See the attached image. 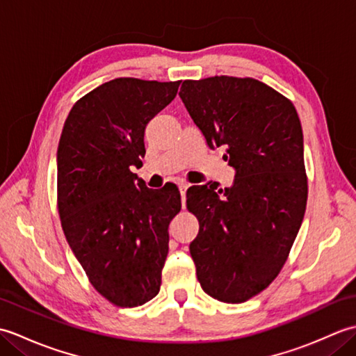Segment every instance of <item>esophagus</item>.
<instances>
[{
	"mask_svg": "<svg viewBox=\"0 0 356 356\" xmlns=\"http://www.w3.org/2000/svg\"><path fill=\"white\" fill-rule=\"evenodd\" d=\"M188 185L186 184H180L179 185V191H180V197H182V205H185V195H186Z\"/></svg>",
	"mask_w": 356,
	"mask_h": 356,
	"instance_id": "34e87169",
	"label": "esophagus"
}]
</instances>
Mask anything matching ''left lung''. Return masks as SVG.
<instances>
[{
    "mask_svg": "<svg viewBox=\"0 0 356 356\" xmlns=\"http://www.w3.org/2000/svg\"><path fill=\"white\" fill-rule=\"evenodd\" d=\"M179 96L209 148L236 168L232 188L193 186L186 208L199 220L190 245L209 297L243 303L280 274L307 203L303 130L293 104L254 78L184 81Z\"/></svg>",
    "mask_w": 356,
    "mask_h": 356,
    "instance_id": "obj_1",
    "label": "left lung"
}]
</instances>
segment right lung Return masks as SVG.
<instances>
[{"label":"right lung","mask_w":356,"mask_h":356,"mask_svg":"<svg viewBox=\"0 0 356 356\" xmlns=\"http://www.w3.org/2000/svg\"><path fill=\"white\" fill-rule=\"evenodd\" d=\"M180 81L118 78L82 96L58 145V213L88 282L119 307L159 293L177 190H149L131 172L145 156L143 133L177 95Z\"/></svg>","instance_id":"right-lung-1"}]
</instances>
